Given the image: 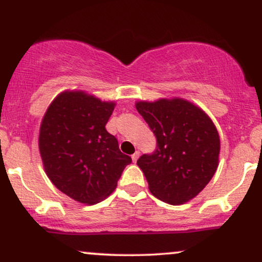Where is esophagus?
<instances>
[{"label": "esophagus", "mask_w": 262, "mask_h": 262, "mask_svg": "<svg viewBox=\"0 0 262 262\" xmlns=\"http://www.w3.org/2000/svg\"><path fill=\"white\" fill-rule=\"evenodd\" d=\"M140 156V151H135L133 155H132V160H133V162H137L138 159H139Z\"/></svg>", "instance_id": "1"}]
</instances>
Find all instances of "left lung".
Segmentation results:
<instances>
[{
	"label": "left lung",
	"instance_id": "8db88e82",
	"mask_svg": "<svg viewBox=\"0 0 262 262\" xmlns=\"http://www.w3.org/2000/svg\"><path fill=\"white\" fill-rule=\"evenodd\" d=\"M137 110L156 138L151 154L137 161L159 200L183 204L196 197L218 166L221 141L202 110L185 100L138 102Z\"/></svg>",
	"mask_w": 262,
	"mask_h": 262
}]
</instances>
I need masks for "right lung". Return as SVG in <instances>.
Here are the masks:
<instances>
[{"mask_svg":"<svg viewBox=\"0 0 262 262\" xmlns=\"http://www.w3.org/2000/svg\"><path fill=\"white\" fill-rule=\"evenodd\" d=\"M114 110L83 92H65L48 108L39 133L45 172L55 187L77 202L95 204L116 188L130 156L106 124Z\"/></svg>","mask_w":262,"mask_h":262,"instance_id":"right-lung-1","label":"right lung"}]
</instances>
